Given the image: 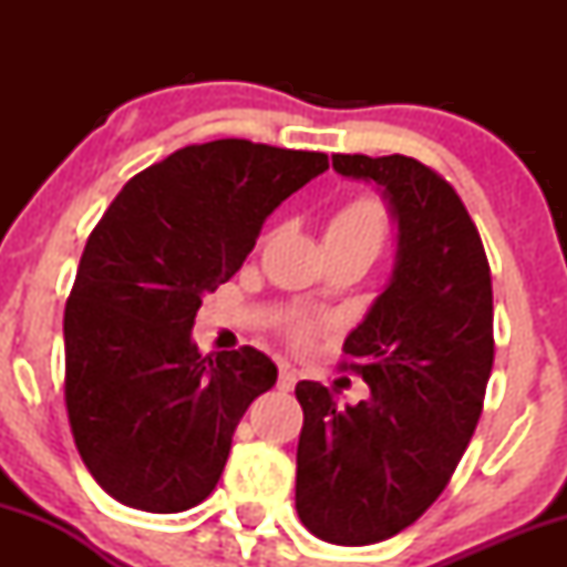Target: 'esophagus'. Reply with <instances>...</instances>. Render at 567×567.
Wrapping results in <instances>:
<instances>
[{
	"label": "esophagus",
	"instance_id": "1",
	"mask_svg": "<svg viewBox=\"0 0 567 567\" xmlns=\"http://www.w3.org/2000/svg\"><path fill=\"white\" fill-rule=\"evenodd\" d=\"M296 381H298L296 370H292L290 365H279V375H277V389H279V392H292Z\"/></svg>",
	"mask_w": 567,
	"mask_h": 567
}]
</instances>
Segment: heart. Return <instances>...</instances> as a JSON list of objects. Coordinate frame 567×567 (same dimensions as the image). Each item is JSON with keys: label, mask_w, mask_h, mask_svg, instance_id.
Returning <instances> with one entry per match:
<instances>
[{"label": "heart", "mask_w": 567, "mask_h": 567, "mask_svg": "<svg viewBox=\"0 0 567 567\" xmlns=\"http://www.w3.org/2000/svg\"><path fill=\"white\" fill-rule=\"evenodd\" d=\"M383 239H386V210L375 197H354L341 205L330 216L324 229V245L362 250L368 256H379ZM288 336L296 347H306L315 336L311 320H290Z\"/></svg>", "instance_id": "heart-1"}]
</instances>
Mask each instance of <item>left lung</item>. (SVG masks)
<instances>
[{"label": "left lung", "mask_w": 567, "mask_h": 567, "mask_svg": "<svg viewBox=\"0 0 567 567\" xmlns=\"http://www.w3.org/2000/svg\"><path fill=\"white\" fill-rule=\"evenodd\" d=\"M336 173L381 186L396 220L392 277L343 341V370L370 386L338 408L301 381L296 509L317 538H392L451 483L483 413L493 368V285L455 188L419 159L333 154Z\"/></svg>", "instance_id": "8db88e82"}]
</instances>
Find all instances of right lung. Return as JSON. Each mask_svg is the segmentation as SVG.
<instances>
[{"instance_id": "add662e5", "label": "right lung", "mask_w": 567, "mask_h": 567, "mask_svg": "<svg viewBox=\"0 0 567 567\" xmlns=\"http://www.w3.org/2000/svg\"><path fill=\"white\" fill-rule=\"evenodd\" d=\"M324 171L320 152L194 143L133 175L97 220L63 315L66 410L84 466L120 504L173 514L213 493L277 365L252 347L202 357L194 317L275 207Z\"/></svg>"}]
</instances>
